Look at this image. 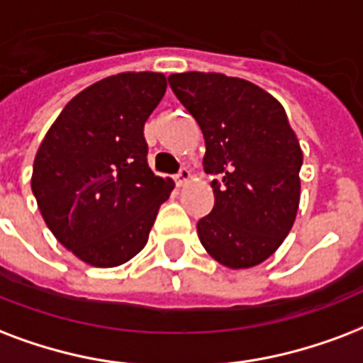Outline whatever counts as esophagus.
<instances>
[{
  "mask_svg": "<svg viewBox=\"0 0 363 363\" xmlns=\"http://www.w3.org/2000/svg\"><path fill=\"white\" fill-rule=\"evenodd\" d=\"M190 171L186 169V167H182L181 171H179V173H177V177H175V181H177V184H179V186H184V184H186L188 181H190Z\"/></svg>",
  "mask_w": 363,
  "mask_h": 363,
  "instance_id": "esophagus-1",
  "label": "esophagus"
}]
</instances>
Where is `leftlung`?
Instances as JSON below:
<instances>
[{
	"label": "left lung",
	"instance_id": "1",
	"mask_svg": "<svg viewBox=\"0 0 363 363\" xmlns=\"http://www.w3.org/2000/svg\"><path fill=\"white\" fill-rule=\"evenodd\" d=\"M169 85L206 138L215 206L198 223L209 255L228 268L267 261L291 230L303 150L280 102L255 83L215 72L171 74Z\"/></svg>",
	"mask_w": 363,
	"mask_h": 363
}]
</instances>
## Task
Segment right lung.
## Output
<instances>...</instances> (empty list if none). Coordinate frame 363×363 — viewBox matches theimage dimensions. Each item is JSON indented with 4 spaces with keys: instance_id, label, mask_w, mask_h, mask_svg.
<instances>
[{
    "instance_id": "1",
    "label": "right lung",
    "mask_w": 363,
    "mask_h": 363,
    "mask_svg": "<svg viewBox=\"0 0 363 363\" xmlns=\"http://www.w3.org/2000/svg\"><path fill=\"white\" fill-rule=\"evenodd\" d=\"M167 89L157 72H123L77 93L55 120L32 171L41 217L66 249L112 268L148 242L175 182L148 167L145 123Z\"/></svg>"
}]
</instances>
